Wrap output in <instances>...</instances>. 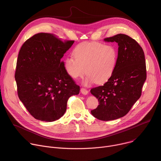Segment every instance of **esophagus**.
<instances>
[{"label": "esophagus", "instance_id": "1", "mask_svg": "<svg viewBox=\"0 0 161 161\" xmlns=\"http://www.w3.org/2000/svg\"><path fill=\"white\" fill-rule=\"evenodd\" d=\"M80 92H81L83 94H85V95L88 93V91H87L86 89L83 88V87H82V88L80 89Z\"/></svg>", "mask_w": 161, "mask_h": 161}]
</instances>
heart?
Returning a JSON list of instances; mask_svg holds the SVG:
<instances>
[{"label": "heart", "mask_w": 161, "mask_h": 161, "mask_svg": "<svg viewBox=\"0 0 161 161\" xmlns=\"http://www.w3.org/2000/svg\"><path fill=\"white\" fill-rule=\"evenodd\" d=\"M74 57L65 60L67 74L73 79L87 76L84 84L93 82L103 83L114 74L118 60V50L112 44L84 42L78 44L73 51ZM86 70H85V69Z\"/></svg>", "instance_id": "heart-1"}]
</instances>
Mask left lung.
Returning a JSON list of instances; mask_svg holds the SVG:
<instances>
[{"label":"left lung","instance_id":"left-lung-1","mask_svg":"<svg viewBox=\"0 0 161 161\" xmlns=\"http://www.w3.org/2000/svg\"><path fill=\"white\" fill-rule=\"evenodd\" d=\"M104 40L118 43V60L108 81L91 89L99 102L91 112L98 119L108 121L125 115L140 98L147 70L143 50L135 39L119 34Z\"/></svg>","mask_w":161,"mask_h":161}]
</instances>
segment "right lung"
I'll use <instances>...</instances> for the list:
<instances>
[{"label":"right lung","mask_w":161,"mask_h":161,"mask_svg":"<svg viewBox=\"0 0 161 161\" xmlns=\"http://www.w3.org/2000/svg\"><path fill=\"white\" fill-rule=\"evenodd\" d=\"M74 41L39 33L27 39L17 59L15 80L18 95L35 119L53 122L63 115L70 96L80 87L67 74L61 58Z\"/></svg>","instance_id":"1"}]
</instances>
